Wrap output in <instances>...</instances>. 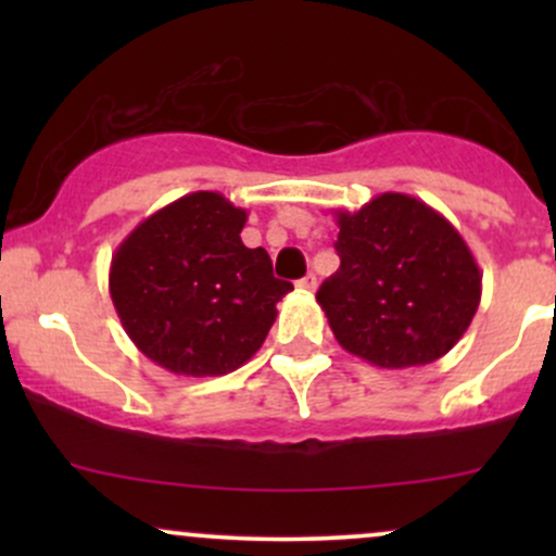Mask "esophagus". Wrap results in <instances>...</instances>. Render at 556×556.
<instances>
[{
	"instance_id": "obj_1",
	"label": "esophagus",
	"mask_w": 556,
	"mask_h": 556,
	"mask_svg": "<svg viewBox=\"0 0 556 556\" xmlns=\"http://www.w3.org/2000/svg\"><path fill=\"white\" fill-rule=\"evenodd\" d=\"M298 287L303 292H314L316 290V274H305V277L298 282Z\"/></svg>"
}]
</instances>
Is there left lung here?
<instances>
[{
	"label": "left lung",
	"mask_w": 556,
	"mask_h": 556,
	"mask_svg": "<svg viewBox=\"0 0 556 556\" xmlns=\"http://www.w3.org/2000/svg\"><path fill=\"white\" fill-rule=\"evenodd\" d=\"M340 269L318 290L337 342L379 368H413L450 353L481 303V269L437 208L381 193L334 212Z\"/></svg>",
	"instance_id": "obj_1"
}]
</instances>
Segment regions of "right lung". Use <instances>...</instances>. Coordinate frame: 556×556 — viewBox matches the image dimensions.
Here are the masks:
<instances>
[{
	"mask_svg": "<svg viewBox=\"0 0 556 556\" xmlns=\"http://www.w3.org/2000/svg\"><path fill=\"white\" fill-rule=\"evenodd\" d=\"M245 208L198 190L119 242L110 295L132 344L177 376H225L258 353L292 290L264 248L240 240Z\"/></svg>",
	"mask_w": 556,
	"mask_h": 556,
	"instance_id": "1",
	"label": "right lung"
}]
</instances>
